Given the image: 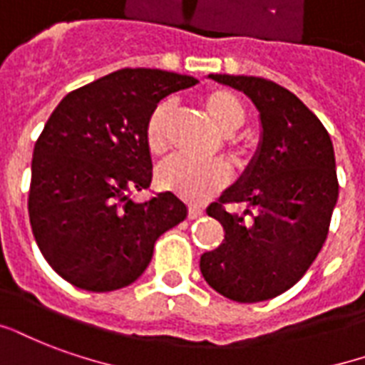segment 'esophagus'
I'll return each instance as SVG.
<instances>
[{
	"instance_id": "1",
	"label": "esophagus",
	"mask_w": 365,
	"mask_h": 365,
	"mask_svg": "<svg viewBox=\"0 0 365 365\" xmlns=\"http://www.w3.org/2000/svg\"><path fill=\"white\" fill-rule=\"evenodd\" d=\"M204 215V210H200L198 205H190L188 207V219H198Z\"/></svg>"
}]
</instances>
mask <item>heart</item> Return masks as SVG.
<instances>
[{"instance_id": "b5f03b06", "label": "heart", "mask_w": 365, "mask_h": 365, "mask_svg": "<svg viewBox=\"0 0 365 365\" xmlns=\"http://www.w3.org/2000/svg\"><path fill=\"white\" fill-rule=\"evenodd\" d=\"M202 108L213 127L221 134H231L246 119L245 103L235 92L217 88L202 98ZM173 101L155 106L146 125V142L153 155H163L171 144ZM158 182L188 202H205L229 182V167L223 161H194L190 158H171L158 169Z\"/></svg>"}]
</instances>
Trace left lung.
I'll return each instance as SVG.
<instances>
[{"instance_id":"obj_1","label":"left lung","mask_w":365,"mask_h":365,"mask_svg":"<svg viewBox=\"0 0 365 365\" xmlns=\"http://www.w3.org/2000/svg\"><path fill=\"white\" fill-rule=\"evenodd\" d=\"M245 92L259 113V144L240 179L207 207L225 240L200 257L207 284L235 302L269 300L297 284L327 238L339 198L335 150L322 120L267 78L207 75ZM223 203H242L245 212Z\"/></svg>"}]
</instances>
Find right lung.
Instances as JSON below:
<instances>
[{"label":"right lung","mask_w":365,"mask_h":365,"mask_svg":"<svg viewBox=\"0 0 365 365\" xmlns=\"http://www.w3.org/2000/svg\"><path fill=\"white\" fill-rule=\"evenodd\" d=\"M196 82L161 68H120L53 109L32 153L29 215L38 248L65 281L92 292L128 287L155 240L186 219L177 194L148 202L130 194L152 182L150 115Z\"/></svg>","instance_id":"1"}]
</instances>
